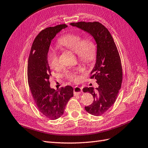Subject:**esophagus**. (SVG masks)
Returning <instances> with one entry per match:
<instances>
[{"instance_id": "34e87169", "label": "esophagus", "mask_w": 148, "mask_h": 148, "mask_svg": "<svg viewBox=\"0 0 148 148\" xmlns=\"http://www.w3.org/2000/svg\"><path fill=\"white\" fill-rule=\"evenodd\" d=\"M83 92V90L81 87L79 86H75L74 88V95H79L81 93Z\"/></svg>"}]
</instances>
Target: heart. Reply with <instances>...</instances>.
I'll return each mask as SVG.
<instances>
[{
	"mask_svg": "<svg viewBox=\"0 0 148 148\" xmlns=\"http://www.w3.org/2000/svg\"><path fill=\"white\" fill-rule=\"evenodd\" d=\"M58 44L77 53L79 60L83 62H90L95 57V47L93 43L89 39H83L79 35L69 34L63 35L58 40ZM47 60L52 69L57 70L60 66L58 54L56 50H51L48 53ZM82 70V67L67 69L64 72V77L71 81H77L78 79L77 73Z\"/></svg>",
	"mask_w": 148,
	"mask_h": 148,
	"instance_id": "1",
	"label": "heart"
}]
</instances>
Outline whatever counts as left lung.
Instances as JSON below:
<instances>
[{"instance_id": "8db88e82", "label": "left lung", "mask_w": 148, "mask_h": 148, "mask_svg": "<svg viewBox=\"0 0 148 148\" xmlns=\"http://www.w3.org/2000/svg\"><path fill=\"white\" fill-rule=\"evenodd\" d=\"M73 27L79 28L90 34L97 43V59L90 78L97 79L98 87H85L84 92L93 95L94 101L85 106L88 113L99 116L113 105L121 86L123 71L121 59L117 47L110 32L98 22H79L71 23Z\"/></svg>"}]
</instances>
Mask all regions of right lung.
I'll use <instances>...</instances> for the list:
<instances>
[{
  "mask_svg": "<svg viewBox=\"0 0 148 148\" xmlns=\"http://www.w3.org/2000/svg\"><path fill=\"white\" fill-rule=\"evenodd\" d=\"M66 24L48 27L36 37L28 61V83L38 110L47 118L57 119L64 113L69 99L73 96L71 86L55 90L50 86L51 71L47 60L51 42Z\"/></svg>",
  "mask_w": 148,
  "mask_h": 148,
  "instance_id": "obj_1",
  "label": "right lung"
}]
</instances>
